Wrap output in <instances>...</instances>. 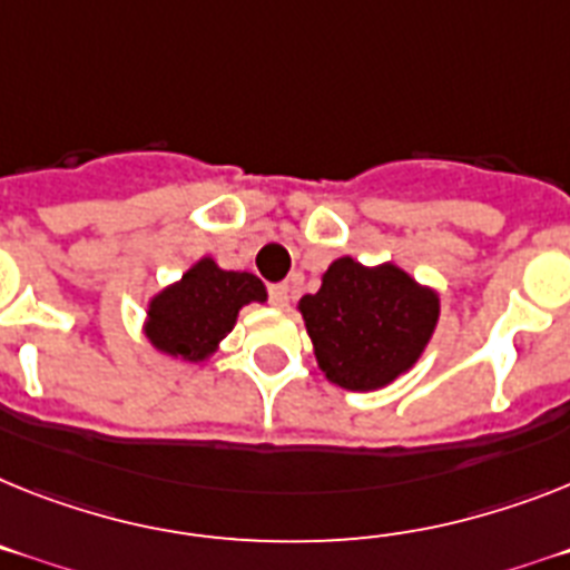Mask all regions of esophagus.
Masks as SVG:
<instances>
[{
	"label": "esophagus",
	"mask_w": 570,
	"mask_h": 570,
	"mask_svg": "<svg viewBox=\"0 0 570 570\" xmlns=\"http://www.w3.org/2000/svg\"><path fill=\"white\" fill-rule=\"evenodd\" d=\"M269 301L275 307H286V304H289V284L269 286Z\"/></svg>",
	"instance_id": "34e87169"
}]
</instances>
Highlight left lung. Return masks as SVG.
Returning <instances> with one entry per match:
<instances>
[{
    "label": "left lung",
    "instance_id": "obj_1",
    "mask_svg": "<svg viewBox=\"0 0 570 570\" xmlns=\"http://www.w3.org/2000/svg\"><path fill=\"white\" fill-rule=\"evenodd\" d=\"M298 307L324 376L351 391L382 389L409 371L440 313L438 295L403 269H365L351 257H338Z\"/></svg>",
    "mask_w": 570,
    "mask_h": 570
}]
</instances>
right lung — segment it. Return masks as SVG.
Masks as SVG:
<instances>
[{"label":"right lung","mask_w":570,"mask_h":570,"mask_svg":"<svg viewBox=\"0 0 570 570\" xmlns=\"http://www.w3.org/2000/svg\"><path fill=\"white\" fill-rule=\"evenodd\" d=\"M248 301H266L255 275L199 261L179 284L153 298L147 336L159 351L196 362L217 351V342L232 333L234 318Z\"/></svg>","instance_id":"add662e5"}]
</instances>
